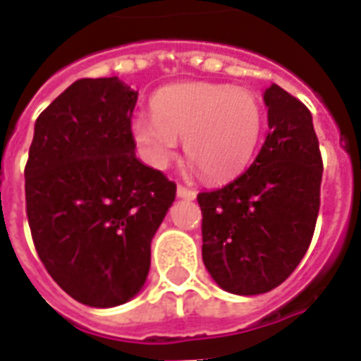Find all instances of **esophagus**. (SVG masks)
Instances as JSON below:
<instances>
[{
    "mask_svg": "<svg viewBox=\"0 0 361 361\" xmlns=\"http://www.w3.org/2000/svg\"><path fill=\"white\" fill-rule=\"evenodd\" d=\"M195 191L193 189L185 188V185H178V197H181V199H188V201H193L195 199Z\"/></svg>",
    "mask_w": 361,
    "mask_h": 361,
    "instance_id": "obj_1",
    "label": "esophagus"
}]
</instances>
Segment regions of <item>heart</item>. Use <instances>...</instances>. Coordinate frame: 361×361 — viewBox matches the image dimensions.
Instances as JSON below:
<instances>
[{
  "mask_svg": "<svg viewBox=\"0 0 361 361\" xmlns=\"http://www.w3.org/2000/svg\"><path fill=\"white\" fill-rule=\"evenodd\" d=\"M154 116H137L131 133L147 162L166 166L185 139V157L207 180H226L255 152L263 108L247 89L188 82L160 90L152 98Z\"/></svg>",
  "mask_w": 361,
  "mask_h": 361,
  "instance_id": "1",
  "label": "heart"
}]
</instances>
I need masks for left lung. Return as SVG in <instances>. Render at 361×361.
Returning <instances> with one entry per match:
<instances>
[{
    "instance_id": "obj_1",
    "label": "left lung",
    "mask_w": 361,
    "mask_h": 361,
    "mask_svg": "<svg viewBox=\"0 0 361 361\" xmlns=\"http://www.w3.org/2000/svg\"><path fill=\"white\" fill-rule=\"evenodd\" d=\"M269 135L234 181L197 195L203 263L226 292L265 294L294 272L315 232L323 160L311 111L295 96L265 90Z\"/></svg>"
}]
</instances>
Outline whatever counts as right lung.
<instances>
[{
	"mask_svg": "<svg viewBox=\"0 0 361 361\" xmlns=\"http://www.w3.org/2000/svg\"><path fill=\"white\" fill-rule=\"evenodd\" d=\"M137 92L79 79L38 116L25 166L36 253L58 286L90 307L129 302L150 269V242L176 183L135 157Z\"/></svg>",
	"mask_w": 361,
	"mask_h": 361,
	"instance_id": "1",
	"label": "right lung"
}]
</instances>
